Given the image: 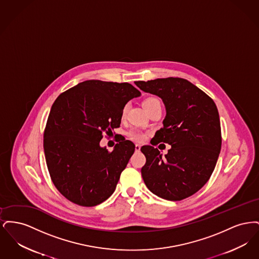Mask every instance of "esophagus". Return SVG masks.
I'll return each instance as SVG.
<instances>
[{"label": "esophagus", "instance_id": "34e87169", "mask_svg": "<svg viewBox=\"0 0 259 259\" xmlns=\"http://www.w3.org/2000/svg\"><path fill=\"white\" fill-rule=\"evenodd\" d=\"M135 149L136 151H140V150H141V146L138 145V144H136Z\"/></svg>", "mask_w": 259, "mask_h": 259}]
</instances>
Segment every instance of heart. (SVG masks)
I'll return each mask as SVG.
<instances>
[{"instance_id":"obj_1","label":"heart","mask_w":259,"mask_h":259,"mask_svg":"<svg viewBox=\"0 0 259 259\" xmlns=\"http://www.w3.org/2000/svg\"><path fill=\"white\" fill-rule=\"evenodd\" d=\"M156 104H160L159 100L156 98H152V97L146 99V100L144 101V107H145L146 111L148 110L149 108H151L152 106L156 105ZM126 111H127V107H125L123 109V111H122V116L125 115ZM128 136H129L132 140L136 141V142H142V141H144V140L147 138V134H146L145 132H143V131L139 130V129H132L131 131H129V132H128Z\"/></svg>"}]
</instances>
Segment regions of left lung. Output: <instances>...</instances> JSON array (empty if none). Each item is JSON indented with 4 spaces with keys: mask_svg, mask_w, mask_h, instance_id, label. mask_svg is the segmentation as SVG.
<instances>
[{
    "mask_svg": "<svg viewBox=\"0 0 259 259\" xmlns=\"http://www.w3.org/2000/svg\"><path fill=\"white\" fill-rule=\"evenodd\" d=\"M141 90L162 99L166 116L156 131L158 143L171 145L165 156L144 146L147 162L142 177L159 197L181 201L196 193L214 170L222 148V130L214 102L197 87L181 77L136 81Z\"/></svg>",
    "mask_w": 259,
    "mask_h": 259,
    "instance_id": "1",
    "label": "left lung"
}]
</instances>
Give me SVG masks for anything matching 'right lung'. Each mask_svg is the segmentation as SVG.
<instances>
[{
  "instance_id": "1",
  "label": "right lung",
  "mask_w": 259,
  "mask_h": 259,
  "mask_svg": "<svg viewBox=\"0 0 259 259\" xmlns=\"http://www.w3.org/2000/svg\"><path fill=\"white\" fill-rule=\"evenodd\" d=\"M141 96L130 83L85 80L53 103L44 134L50 178L64 197L83 207L106 201L135 151L123 139L112 151L100 147L103 133L120 126L125 105Z\"/></svg>"
}]
</instances>
